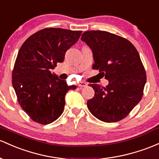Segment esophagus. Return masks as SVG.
Instances as JSON below:
<instances>
[{
    "mask_svg": "<svg viewBox=\"0 0 159 159\" xmlns=\"http://www.w3.org/2000/svg\"><path fill=\"white\" fill-rule=\"evenodd\" d=\"M87 84L85 82H79L78 84V87H81V88H83V87H86L87 86Z\"/></svg>",
    "mask_w": 159,
    "mask_h": 159,
    "instance_id": "1",
    "label": "esophagus"
}]
</instances>
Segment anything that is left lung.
<instances>
[{
  "label": "left lung",
  "instance_id": "left-lung-1",
  "mask_svg": "<svg viewBox=\"0 0 159 159\" xmlns=\"http://www.w3.org/2000/svg\"><path fill=\"white\" fill-rule=\"evenodd\" d=\"M81 39L93 51V69L109 81L106 88L90 85L95 94L87 102L88 109L102 121H121L143 95L146 74L138 51L126 38L107 31H85Z\"/></svg>",
  "mask_w": 159,
  "mask_h": 159
}]
</instances>
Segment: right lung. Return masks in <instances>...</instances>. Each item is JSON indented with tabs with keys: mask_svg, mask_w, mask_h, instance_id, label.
Instances as JSON below:
<instances>
[{
	"mask_svg": "<svg viewBox=\"0 0 159 159\" xmlns=\"http://www.w3.org/2000/svg\"><path fill=\"white\" fill-rule=\"evenodd\" d=\"M81 32L47 28L31 34L19 50L12 84L21 108L34 122L48 125L56 121L63 112L66 93L76 89L50 69L63 62L66 52Z\"/></svg>",
	"mask_w": 159,
	"mask_h": 159,
	"instance_id": "1",
	"label": "right lung"
}]
</instances>
